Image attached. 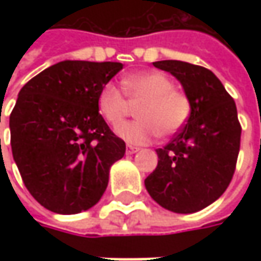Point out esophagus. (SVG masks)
<instances>
[{"instance_id":"1","label":"esophagus","mask_w":261,"mask_h":261,"mask_svg":"<svg viewBox=\"0 0 261 261\" xmlns=\"http://www.w3.org/2000/svg\"><path fill=\"white\" fill-rule=\"evenodd\" d=\"M139 151V146H135V145H130V144H127L126 145V152L127 154H135Z\"/></svg>"}]
</instances>
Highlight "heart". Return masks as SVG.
I'll return each instance as SVG.
<instances>
[{"label": "heart", "instance_id": "1", "mask_svg": "<svg viewBox=\"0 0 261 261\" xmlns=\"http://www.w3.org/2000/svg\"><path fill=\"white\" fill-rule=\"evenodd\" d=\"M122 84L131 103H140L136 107L139 119L123 123L116 130L126 142L139 145L158 135H174L189 122L193 110L192 100L183 90L175 88L174 81L164 72L149 71L127 75ZM125 97L120 88L112 83L101 87L98 93V112L113 127L120 125L130 110Z\"/></svg>", "mask_w": 261, "mask_h": 261}]
</instances>
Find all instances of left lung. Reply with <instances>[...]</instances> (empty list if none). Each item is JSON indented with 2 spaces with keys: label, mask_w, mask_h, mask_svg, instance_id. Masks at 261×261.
I'll use <instances>...</instances> for the list:
<instances>
[{
  "label": "left lung",
  "mask_w": 261,
  "mask_h": 261,
  "mask_svg": "<svg viewBox=\"0 0 261 261\" xmlns=\"http://www.w3.org/2000/svg\"><path fill=\"white\" fill-rule=\"evenodd\" d=\"M155 68L181 83L192 116L164 148L145 187L158 205L193 214L215 202L229 186L240 152L241 125L234 98L215 74L181 61H158Z\"/></svg>",
  "instance_id": "obj_1"
}]
</instances>
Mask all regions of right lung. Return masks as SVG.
<instances>
[{"mask_svg": "<svg viewBox=\"0 0 261 261\" xmlns=\"http://www.w3.org/2000/svg\"><path fill=\"white\" fill-rule=\"evenodd\" d=\"M123 68L120 62L62 61L33 76L10 115L11 149L30 195L56 214L94 206L109 170L125 155L98 113L97 97Z\"/></svg>", "mask_w": 261, "mask_h": 261, "instance_id": "add662e5", "label": "right lung"}]
</instances>
